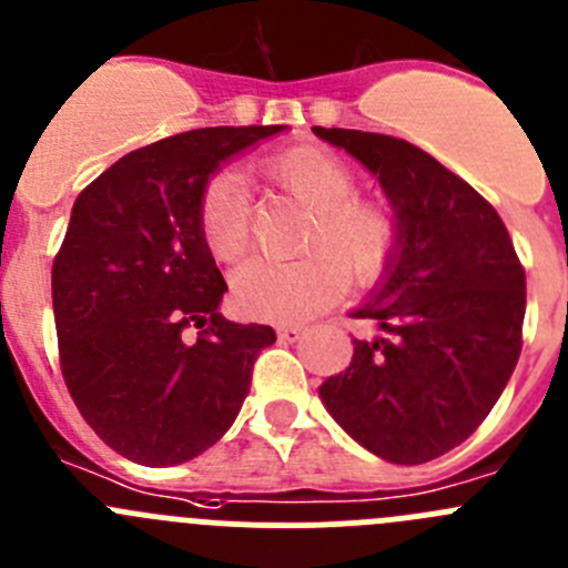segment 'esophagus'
Segmentation results:
<instances>
[{
	"label": "esophagus",
	"mask_w": 568,
	"mask_h": 568,
	"mask_svg": "<svg viewBox=\"0 0 568 568\" xmlns=\"http://www.w3.org/2000/svg\"><path fill=\"white\" fill-rule=\"evenodd\" d=\"M278 341L281 343H298L304 337V326H278Z\"/></svg>",
	"instance_id": "obj_1"
}]
</instances>
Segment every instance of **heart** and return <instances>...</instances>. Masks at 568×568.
Returning <instances> with one entry per match:
<instances>
[{"instance_id": "obj_1", "label": "heart", "mask_w": 568, "mask_h": 568, "mask_svg": "<svg viewBox=\"0 0 568 568\" xmlns=\"http://www.w3.org/2000/svg\"><path fill=\"white\" fill-rule=\"evenodd\" d=\"M275 189L310 211L298 233L295 262H247L233 273V304L242 315L298 324L324 310L343 281L366 287L386 273L403 242L399 216L386 202L357 196L361 182L337 154L298 145L258 160ZM205 247L216 262H239L253 244L250 191L236 171L205 180L196 205Z\"/></svg>"}]
</instances>
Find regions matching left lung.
<instances>
[{
	"instance_id": "1",
	"label": "left lung",
	"mask_w": 568,
	"mask_h": 568,
	"mask_svg": "<svg viewBox=\"0 0 568 568\" xmlns=\"http://www.w3.org/2000/svg\"><path fill=\"white\" fill-rule=\"evenodd\" d=\"M312 132L379 176L403 225L388 278L355 312L379 337L355 341L348 368L321 397L372 454L423 465L485 423L513 377L524 264L496 207L419 145L355 129Z\"/></svg>"
}]
</instances>
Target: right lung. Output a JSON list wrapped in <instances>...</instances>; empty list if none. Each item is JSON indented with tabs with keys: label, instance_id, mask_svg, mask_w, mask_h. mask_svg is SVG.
I'll use <instances>...</instances> for the list:
<instances>
[{
	"label": "right lung",
	"instance_id": "1",
	"mask_svg": "<svg viewBox=\"0 0 568 568\" xmlns=\"http://www.w3.org/2000/svg\"><path fill=\"white\" fill-rule=\"evenodd\" d=\"M284 126L171 134L78 194L53 262L67 392L92 430L138 465H180L220 442L273 326L220 315L227 284L196 205L211 171Z\"/></svg>",
	"mask_w": 568,
	"mask_h": 568
}]
</instances>
